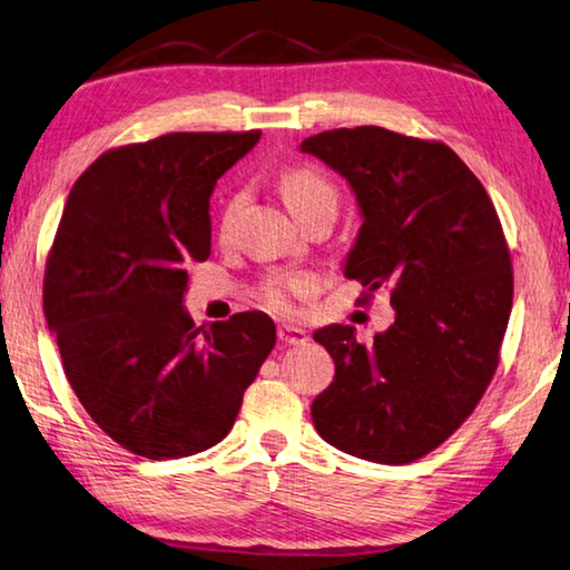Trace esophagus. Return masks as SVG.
<instances>
[{"mask_svg":"<svg viewBox=\"0 0 570 570\" xmlns=\"http://www.w3.org/2000/svg\"><path fill=\"white\" fill-rule=\"evenodd\" d=\"M276 334H278V341H282V344H286V346H302L308 341L306 331L294 326V324H282V326H278Z\"/></svg>","mask_w":570,"mask_h":570,"instance_id":"esophagus-1","label":"esophagus"}]
</instances>
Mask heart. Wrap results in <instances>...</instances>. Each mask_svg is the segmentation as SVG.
<instances>
[{
	"instance_id": "heart-1",
	"label": "heart",
	"mask_w": 570,
	"mask_h": 570,
	"mask_svg": "<svg viewBox=\"0 0 570 570\" xmlns=\"http://www.w3.org/2000/svg\"><path fill=\"white\" fill-rule=\"evenodd\" d=\"M278 189H282V196L288 209H292L294 216L304 214L312 206L321 204V202H336V189L324 174H318L316 169L308 167H294L282 174L278 179ZM242 196H234L226 204L224 216H222V226L232 224L236 209H239ZM312 288V278L304 274H282V276H272L268 282H264L262 286V302L266 306L276 308V312H288L294 304V296L306 294Z\"/></svg>"
}]
</instances>
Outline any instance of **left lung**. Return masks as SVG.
Returning a JSON list of instances; mask_svg holds the SVG:
<instances>
[{"label": "left lung", "mask_w": 570, "mask_h": 570, "mask_svg": "<svg viewBox=\"0 0 570 570\" xmlns=\"http://www.w3.org/2000/svg\"><path fill=\"white\" fill-rule=\"evenodd\" d=\"M356 194L361 224L344 274L389 288L396 321L358 344L354 326L314 338L336 376L312 403L318 436L374 463L439 449L479 406L513 304L509 244L483 184L441 141L381 127L302 141Z\"/></svg>", "instance_id": "1"}]
</instances>
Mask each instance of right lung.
Segmentation results:
<instances>
[{
  "label": "right lung",
  "instance_id": "right-lung-1",
  "mask_svg": "<svg viewBox=\"0 0 570 570\" xmlns=\"http://www.w3.org/2000/svg\"><path fill=\"white\" fill-rule=\"evenodd\" d=\"M262 131H174L101 154L69 191L45 272V316L91 421L144 459H181L232 431L276 344L262 312L194 326L191 262L212 254L216 179Z\"/></svg>",
  "mask_w": 570,
  "mask_h": 570
}]
</instances>
